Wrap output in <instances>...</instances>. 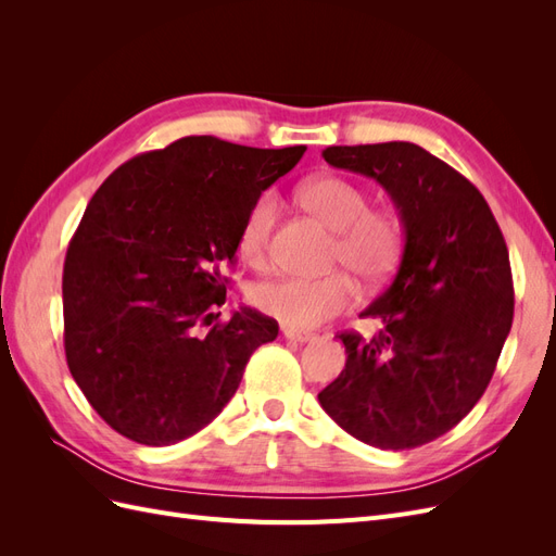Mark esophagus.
Instances as JSON below:
<instances>
[{
  "label": "esophagus",
  "mask_w": 556,
  "mask_h": 556,
  "mask_svg": "<svg viewBox=\"0 0 556 556\" xmlns=\"http://www.w3.org/2000/svg\"><path fill=\"white\" fill-rule=\"evenodd\" d=\"M282 333H285V339H288V341H294V343H308V341H313V339H315V333L299 331V329H290V327H285V329H282Z\"/></svg>",
  "instance_id": "34e87169"
}]
</instances>
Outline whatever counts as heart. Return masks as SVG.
<instances>
[{
    "label": "heart",
    "mask_w": 556,
    "mask_h": 556,
    "mask_svg": "<svg viewBox=\"0 0 556 556\" xmlns=\"http://www.w3.org/2000/svg\"><path fill=\"white\" fill-rule=\"evenodd\" d=\"M301 204L317 220L336 231L331 264L350 268L368 288L390 280L406 250V217L394 206H371V194L362 182L325 174L301 185ZM280 213L276 192H262L252 201L239 227V255L264 262ZM252 304L290 329H313L341 315L355 301V285L345 274L325 278H276L257 282Z\"/></svg>",
    "instance_id": "b5f03b06"
}]
</instances>
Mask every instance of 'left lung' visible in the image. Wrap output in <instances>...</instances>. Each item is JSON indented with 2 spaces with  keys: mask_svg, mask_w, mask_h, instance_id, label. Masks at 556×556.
<instances>
[{
  "mask_svg": "<svg viewBox=\"0 0 556 556\" xmlns=\"http://www.w3.org/2000/svg\"><path fill=\"white\" fill-rule=\"evenodd\" d=\"M323 157L378 180L408 237L390 288L362 313L380 331L339 333L345 368L319 406L366 445L419 447L457 427L494 376L515 311L508 248L476 185L425 148L331 146Z\"/></svg>",
  "mask_w": 556,
  "mask_h": 556,
  "instance_id": "8db88e82",
  "label": "left lung"
}]
</instances>
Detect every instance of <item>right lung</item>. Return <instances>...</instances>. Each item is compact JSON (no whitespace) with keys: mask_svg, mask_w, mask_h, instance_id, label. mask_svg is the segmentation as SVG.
Instances as JSON below:
<instances>
[{"mask_svg":"<svg viewBox=\"0 0 556 556\" xmlns=\"http://www.w3.org/2000/svg\"><path fill=\"white\" fill-rule=\"evenodd\" d=\"M304 153L185 137L117 166L92 194L64 260V352L90 406L125 439H190L278 336L260 311L217 323L215 308L250 204Z\"/></svg>","mask_w":556,"mask_h":556,"instance_id":"obj_1","label":"right lung"}]
</instances>
